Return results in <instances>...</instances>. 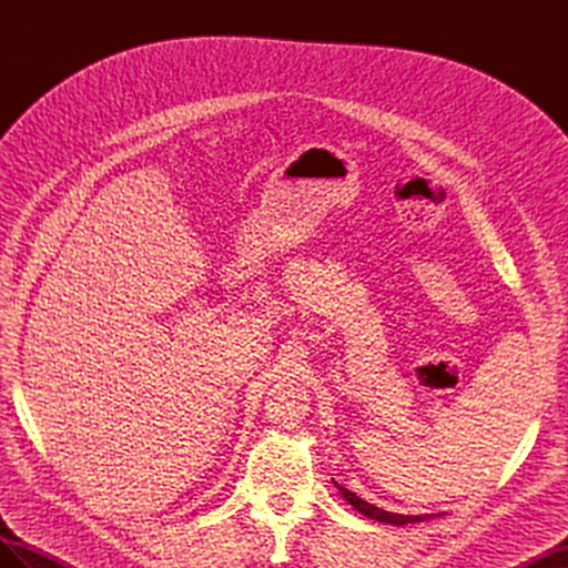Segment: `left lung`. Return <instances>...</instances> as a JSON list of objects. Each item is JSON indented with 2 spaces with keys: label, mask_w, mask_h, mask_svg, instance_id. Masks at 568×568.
<instances>
[{
  "label": "left lung",
  "mask_w": 568,
  "mask_h": 568,
  "mask_svg": "<svg viewBox=\"0 0 568 568\" xmlns=\"http://www.w3.org/2000/svg\"><path fill=\"white\" fill-rule=\"evenodd\" d=\"M334 486L338 488L341 497H346V503H348L353 509H357L359 514H365L367 519H374V521L393 524V526H407V524H417V521H426V519H436V517H440V514H415V517H412V514H393V511H384V509H379V507H374V505L365 503L363 497H357L353 490L343 488L341 484H336V480H334Z\"/></svg>",
  "instance_id": "8db88e82"
}]
</instances>
